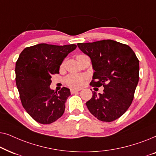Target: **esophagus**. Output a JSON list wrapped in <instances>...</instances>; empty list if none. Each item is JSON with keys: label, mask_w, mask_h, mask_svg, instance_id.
Masks as SVG:
<instances>
[{"label": "esophagus", "mask_w": 156, "mask_h": 156, "mask_svg": "<svg viewBox=\"0 0 156 156\" xmlns=\"http://www.w3.org/2000/svg\"><path fill=\"white\" fill-rule=\"evenodd\" d=\"M81 89H72L71 90H70V92L72 94H74V93H76L77 92V91H80Z\"/></svg>", "instance_id": "esophagus-1"}]
</instances>
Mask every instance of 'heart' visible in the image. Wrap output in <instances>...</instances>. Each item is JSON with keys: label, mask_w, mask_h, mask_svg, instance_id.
Instances as JSON below:
<instances>
[{"label": "heart", "mask_w": 156, "mask_h": 156, "mask_svg": "<svg viewBox=\"0 0 156 156\" xmlns=\"http://www.w3.org/2000/svg\"><path fill=\"white\" fill-rule=\"evenodd\" d=\"M82 55H77L76 57ZM87 80V76L82 74H70L65 78V82L68 86L73 87V88H78L82 87Z\"/></svg>", "instance_id": "1"}]
</instances>
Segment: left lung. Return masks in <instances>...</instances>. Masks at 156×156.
Returning a JSON list of instances; mask_svg holds the SVG:
<instances>
[{"label": "left lung", "instance_id": "left-lung-1", "mask_svg": "<svg viewBox=\"0 0 156 156\" xmlns=\"http://www.w3.org/2000/svg\"><path fill=\"white\" fill-rule=\"evenodd\" d=\"M91 58L94 73L92 87H104V93L86 103L88 109L101 121L111 122L121 117L133 101L139 80V61L129 45L112 40L78 43Z\"/></svg>", "mask_w": 156, "mask_h": 156}]
</instances>
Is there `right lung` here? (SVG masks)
I'll list each match as a JSON object with an SVG mask.
<instances>
[{
  "label": "right lung",
  "instance_id": "right-lung-1",
  "mask_svg": "<svg viewBox=\"0 0 156 156\" xmlns=\"http://www.w3.org/2000/svg\"><path fill=\"white\" fill-rule=\"evenodd\" d=\"M74 44L59 46L46 43L27 47L16 64V82L22 105L30 116L42 124H50L64 114L69 89L58 92L50 88L52 74H58L64 59L75 50Z\"/></svg>",
  "mask_w": 156,
  "mask_h": 156
}]
</instances>
